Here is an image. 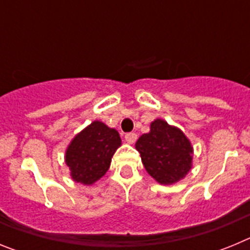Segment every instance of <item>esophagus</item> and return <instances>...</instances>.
<instances>
[{
  "label": "esophagus",
  "instance_id": "1",
  "mask_svg": "<svg viewBox=\"0 0 250 250\" xmlns=\"http://www.w3.org/2000/svg\"><path fill=\"white\" fill-rule=\"evenodd\" d=\"M136 139H138V135H136L135 132H127L126 135H125V140H126V143H129V144H134L136 141Z\"/></svg>",
  "mask_w": 250,
  "mask_h": 250
}]
</instances>
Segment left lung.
<instances>
[{"mask_svg":"<svg viewBox=\"0 0 250 250\" xmlns=\"http://www.w3.org/2000/svg\"><path fill=\"white\" fill-rule=\"evenodd\" d=\"M135 146L146 171L160 184H174L191 169L190 141L182 130L161 119L152 121L150 132L141 135Z\"/></svg>","mask_w":250,"mask_h":250,"instance_id":"obj_1","label":"left lung"}]
</instances>
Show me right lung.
Masks as SVG:
<instances>
[{
  "label": "right lung",
  "mask_w": 250,
  "mask_h": 250,
  "mask_svg": "<svg viewBox=\"0 0 250 250\" xmlns=\"http://www.w3.org/2000/svg\"><path fill=\"white\" fill-rule=\"evenodd\" d=\"M121 145L119 132L94 121L79 132L66 150L65 161L76 183L91 185L109 170L111 158Z\"/></svg>",
  "instance_id": "add662e5"
}]
</instances>
